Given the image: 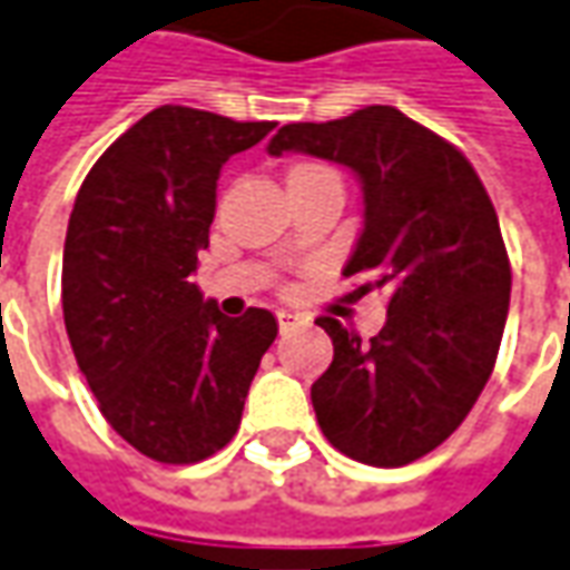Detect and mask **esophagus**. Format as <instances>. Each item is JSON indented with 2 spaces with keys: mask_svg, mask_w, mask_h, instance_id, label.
Wrapping results in <instances>:
<instances>
[{
  "mask_svg": "<svg viewBox=\"0 0 570 570\" xmlns=\"http://www.w3.org/2000/svg\"><path fill=\"white\" fill-rule=\"evenodd\" d=\"M276 320H278V330L288 332V330H294V326H297V320H301V316H297V313H292V311H278Z\"/></svg>",
  "mask_w": 570,
  "mask_h": 570,
  "instance_id": "34e87169",
  "label": "esophagus"
}]
</instances>
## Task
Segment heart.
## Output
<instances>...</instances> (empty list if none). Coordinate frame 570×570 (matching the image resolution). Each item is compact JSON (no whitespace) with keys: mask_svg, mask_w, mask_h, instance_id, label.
<instances>
[{"mask_svg":"<svg viewBox=\"0 0 570 570\" xmlns=\"http://www.w3.org/2000/svg\"><path fill=\"white\" fill-rule=\"evenodd\" d=\"M323 175H335V171L320 166V163H294L292 169H288V185L313 181V178H323Z\"/></svg>","mask_w":570,"mask_h":570,"instance_id":"1","label":"heart"}]
</instances>
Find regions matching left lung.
<instances>
[{
  "label": "left lung",
  "instance_id": "obj_1",
  "mask_svg": "<svg viewBox=\"0 0 570 570\" xmlns=\"http://www.w3.org/2000/svg\"><path fill=\"white\" fill-rule=\"evenodd\" d=\"M266 150L347 166L364 187V228L347 259L354 294L383 292L385 326L364 342L335 316L332 364L311 385L323 436L354 461L401 468L461 426L505 332L511 266L499 216L468 156L395 106L294 121Z\"/></svg>",
  "mask_w": 570,
  "mask_h": 570
}]
</instances>
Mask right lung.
Instances as JSON below:
<instances>
[{
  "label": "right lung",
  "mask_w": 570,
  "mask_h": 570,
  "mask_svg": "<svg viewBox=\"0 0 570 570\" xmlns=\"http://www.w3.org/2000/svg\"><path fill=\"white\" fill-rule=\"evenodd\" d=\"M276 121L159 106L83 178L68 219L62 311L102 417L163 464H194L238 433L276 316H225L190 282L209 247L216 181Z\"/></svg>",
  "instance_id": "1"
}]
</instances>
